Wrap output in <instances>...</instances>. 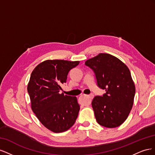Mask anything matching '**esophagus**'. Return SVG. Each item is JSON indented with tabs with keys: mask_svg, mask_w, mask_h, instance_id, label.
<instances>
[{
	"mask_svg": "<svg viewBox=\"0 0 155 155\" xmlns=\"http://www.w3.org/2000/svg\"><path fill=\"white\" fill-rule=\"evenodd\" d=\"M85 96H86L88 97V99L89 100V104H91V100H92L94 96L92 94H91V95H85Z\"/></svg>",
	"mask_w": 155,
	"mask_h": 155,
	"instance_id": "esophagus-1",
	"label": "esophagus"
}]
</instances>
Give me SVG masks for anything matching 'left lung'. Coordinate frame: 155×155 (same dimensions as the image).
<instances>
[{
    "mask_svg": "<svg viewBox=\"0 0 155 155\" xmlns=\"http://www.w3.org/2000/svg\"><path fill=\"white\" fill-rule=\"evenodd\" d=\"M85 64L94 72L97 87L106 91L92 101L97 122L107 128L117 127L127 118L133 105L135 86L129 69L108 54H100Z\"/></svg>",
    "mask_w": 155,
    "mask_h": 155,
    "instance_id": "obj_1",
    "label": "left lung"
}]
</instances>
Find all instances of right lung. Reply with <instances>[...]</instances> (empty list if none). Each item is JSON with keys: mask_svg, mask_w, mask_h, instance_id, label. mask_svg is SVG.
Here are the masks:
<instances>
[{"mask_svg": "<svg viewBox=\"0 0 155 155\" xmlns=\"http://www.w3.org/2000/svg\"><path fill=\"white\" fill-rule=\"evenodd\" d=\"M79 61L46 60L31 72L28 85L31 109L45 127L54 133L69 129L76 121L80 106L76 96L59 94L69 71Z\"/></svg>", "mask_w": 155, "mask_h": 155, "instance_id": "1", "label": "right lung"}]
</instances>
